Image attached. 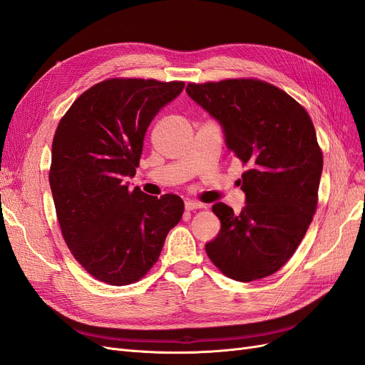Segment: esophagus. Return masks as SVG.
<instances>
[{"label": "esophagus", "mask_w": 365, "mask_h": 365, "mask_svg": "<svg viewBox=\"0 0 365 365\" xmlns=\"http://www.w3.org/2000/svg\"><path fill=\"white\" fill-rule=\"evenodd\" d=\"M187 212H192V210H197V208H204L205 205L201 204V202H196V201H185L184 204Z\"/></svg>", "instance_id": "1"}]
</instances>
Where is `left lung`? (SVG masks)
Returning <instances> with one entry per match:
<instances>
[{"mask_svg": "<svg viewBox=\"0 0 365 365\" xmlns=\"http://www.w3.org/2000/svg\"><path fill=\"white\" fill-rule=\"evenodd\" d=\"M193 102L222 128L230 152L248 165L245 207L213 205L219 235L205 251L227 277L252 282L279 271L312 222L323 153L309 114L277 86L254 79L189 83Z\"/></svg>", "mask_w": 365, "mask_h": 365, "instance_id": "left-lung-1", "label": "left lung"}]
</instances>
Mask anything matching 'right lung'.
<instances>
[{"label":"right lung","instance_id":"right-lung-1","mask_svg":"<svg viewBox=\"0 0 365 365\" xmlns=\"http://www.w3.org/2000/svg\"><path fill=\"white\" fill-rule=\"evenodd\" d=\"M184 82L109 79L85 91L59 121L51 146L50 187L62 236L97 280H140L160 257L184 202L129 187L150 121Z\"/></svg>","mask_w":365,"mask_h":365}]
</instances>
